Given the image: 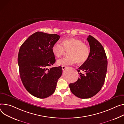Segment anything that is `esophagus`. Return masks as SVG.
<instances>
[{
  "mask_svg": "<svg viewBox=\"0 0 124 124\" xmlns=\"http://www.w3.org/2000/svg\"><path fill=\"white\" fill-rule=\"evenodd\" d=\"M66 68V66H62V70L64 71L65 69Z\"/></svg>",
  "mask_w": 124,
  "mask_h": 124,
  "instance_id": "1",
  "label": "esophagus"
}]
</instances>
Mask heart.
<instances>
[{
	"label": "heart",
	"instance_id": "1",
	"mask_svg": "<svg viewBox=\"0 0 124 124\" xmlns=\"http://www.w3.org/2000/svg\"><path fill=\"white\" fill-rule=\"evenodd\" d=\"M53 54L56 57L62 56L65 50L68 52L69 57L63 58L57 61L59 66L73 65L77 62L79 64L85 63L89 58L90 49L87 45L80 40L73 38L66 39L59 42L54 43L51 48Z\"/></svg>",
	"mask_w": 124,
	"mask_h": 124
}]
</instances>
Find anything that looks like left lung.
<instances>
[{
  "instance_id": "1",
  "label": "left lung",
  "mask_w": 124,
  "mask_h": 124,
  "mask_svg": "<svg viewBox=\"0 0 124 124\" xmlns=\"http://www.w3.org/2000/svg\"><path fill=\"white\" fill-rule=\"evenodd\" d=\"M87 40L90 46L89 58L77 70L79 73L77 81L69 85L73 94L82 99L91 98L100 91L107 69V59L102 45L90 35ZM81 71L85 74L81 73Z\"/></svg>"
}]
</instances>
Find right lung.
Returning a JSON list of instances; mask_svg holds the SVG:
<instances>
[{
  "label": "right lung",
  "instance_id": "add662e5",
  "mask_svg": "<svg viewBox=\"0 0 124 124\" xmlns=\"http://www.w3.org/2000/svg\"><path fill=\"white\" fill-rule=\"evenodd\" d=\"M60 37L37 31L20 48L18 63L21 79L27 91L36 97L45 98L52 95L62 75L61 66L48 68L55 62L51 48Z\"/></svg>",
  "mask_w": 124,
  "mask_h": 124
}]
</instances>
